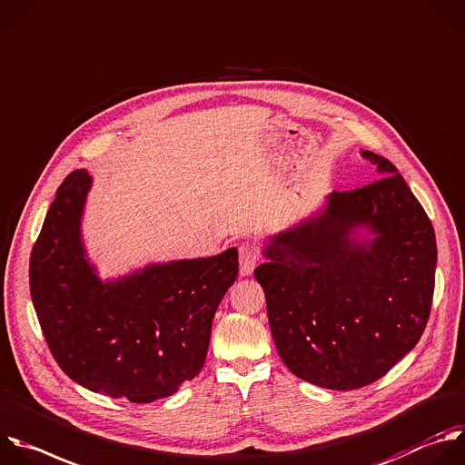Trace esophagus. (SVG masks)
I'll use <instances>...</instances> for the list:
<instances>
[{
	"instance_id": "1",
	"label": "esophagus",
	"mask_w": 465,
	"mask_h": 465,
	"mask_svg": "<svg viewBox=\"0 0 465 465\" xmlns=\"http://www.w3.org/2000/svg\"><path fill=\"white\" fill-rule=\"evenodd\" d=\"M258 247H254L252 243H243L240 247V272L245 276V274H251L252 269L256 267V262H258Z\"/></svg>"
}]
</instances>
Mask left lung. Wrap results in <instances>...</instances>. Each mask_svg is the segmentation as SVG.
<instances>
[{"label": "left lung", "mask_w": 465, "mask_h": 465, "mask_svg": "<svg viewBox=\"0 0 465 465\" xmlns=\"http://www.w3.org/2000/svg\"><path fill=\"white\" fill-rule=\"evenodd\" d=\"M328 196L326 209L271 238L254 278L278 353L317 387L353 391L383 378L420 341L432 304L436 236L398 168ZM364 226L372 241L351 234Z\"/></svg>", "instance_id": "1"}]
</instances>
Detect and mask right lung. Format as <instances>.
Returning <instances> with one entry per match:
<instances>
[{
    "label": "right lung",
    "mask_w": 465,
    "mask_h": 465,
    "mask_svg": "<svg viewBox=\"0 0 465 465\" xmlns=\"http://www.w3.org/2000/svg\"><path fill=\"white\" fill-rule=\"evenodd\" d=\"M91 187L71 172L51 203L29 262L45 342L78 385L152 403L203 368L214 313L238 276V249L148 265L103 284L87 262L80 218Z\"/></svg>",
    "instance_id": "right-lung-1"
}]
</instances>
